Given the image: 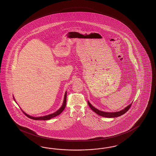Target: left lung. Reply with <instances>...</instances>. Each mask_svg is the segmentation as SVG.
<instances>
[{
	"label": "left lung",
	"instance_id": "obj_1",
	"mask_svg": "<svg viewBox=\"0 0 156 156\" xmlns=\"http://www.w3.org/2000/svg\"><path fill=\"white\" fill-rule=\"evenodd\" d=\"M88 105H89V107L91 109V110H93L95 113L98 114L99 115H101V116L107 117V118H114V117H117L119 116H121V115H123V114L125 113L126 112H127L129 110V109L130 108V107L132 106V104H130L126 108H125V109H123L119 112H112L111 113V112H102V111H100L98 109L95 108L91 104H90L89 101H88Z\"/></svg>",
	"mask_w": 156,
	"mask_h": 156
}]
</instances>
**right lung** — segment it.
Here are the masks:
<instances>
[{
	"instance_id": "obj_1",
	"label": "right lung",
	"mask_w": 156,
	"mask_h": 156,
	"mask_svg": "<svg viewBox=\"0 0 156 156\" xmlns=\"http://www.w3.org/2000/svg\"><path fill=\"white\" fill-rule=\"evenodd\" d=\"M66 97H67V93L66 91L65 94V97H64L63 103L62 104V106L61 107L60 109L58 110L56 112H55L54 113L51 114H49V115H45V116H43V117H34L30 116L28 114L25 113L24 112H23V113L25 114V115H26L28 118L33 119L34 120H48V119H50L51 118H54V117H56L57 115H59L63 111V110L65 108L66 104Z\"/></svg>"
}]
</instances>
